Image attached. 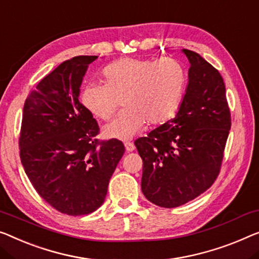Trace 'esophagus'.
Here are the masks:
<instances>
[{"label":"esophagus","instance_id":"34e87169","mask_svg":"<svg viewBox=\"0 0 259 259\" xmlns=\"http://www.w3.org/2000/svg\"><path fill=\"white\" fill-rule=\"evenodd\" d=\"M124 145H125V150H126V151H128V152H131V151H134V150H135V144H134V143L125 142Z\"/></svg>","mask_w":259,"mask_h":259}]
</instances>
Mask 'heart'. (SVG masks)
I'll use <instances>...</instances> for the list:
<instances>
[{
	"instance_id": "heart-1",
	"label": "heart",
	"mask_w": 259,
	"mask_h": 259,
	"mask_svg": "<svg viewBox=\"0 0 259 259\" xmlns=\"http://www.w3.org/2000/svg\"><path fill=\"white\" fill-rule=\"evenodd\" d=\"M107 82H90L82 102L96 117L108 121L123 100V110L105 126L107 137L129 140L144 128L161 124L176 114L186 86V71L179 60L124 58L105 69Z\"/></svg>"
}]
</instances>
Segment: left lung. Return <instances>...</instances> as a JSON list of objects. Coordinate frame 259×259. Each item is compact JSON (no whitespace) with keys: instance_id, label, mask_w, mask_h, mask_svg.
I'll list each match as a JSON object with an SVG mask.
<instances>
[{"instance_id":"obj_1","label":"left lung","mask_w":259,"mask_h":259,"mask_svg":"<svg viewBox=\"0 0 259 259\" xmlns=\"http://www.w3.org/2000/svg\"><path fill=\"white\" fill-rule=\"evenodd\" d=\"M183 52L191 67L178 113L135 141L143 160V194L164 208L185 204L214 184L231 126L220 72L199 53Z\"/></svg>"}]
</instances>
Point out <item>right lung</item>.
<instances>
[{"instance_id": "right-lung-1", "label": "right lung", "mask_w": 259, "mask_h": 259, "mask_svg": "<svg viewBox=\"0 0 259 259\" xmlns=\"http://www.w3.org/2000/svg\"><path fill=\"white\" fill-rule=\"evenodd\" d=\"M98 56L64 61L25 100L19 134V157L41 198L63 214L95 211L124 153L113 138L99 141L98 122L79 101L88 65Z\"/></svg>"}]
</instances>
